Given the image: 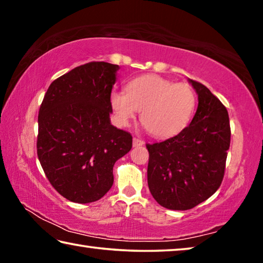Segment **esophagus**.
Masks as SVG:
<instances>
[{
    "instance_id": "esophagus-1",
    "label": "esophagus",
    "mask_w": 263,
    "mask_h": 263,
    "mask_svg": "<svg viewBox=\"0 0 263 263\" xmlns=\"http://www.w3.org/2000/svg\"><path fill=\"white\" fill-rule=\"evenodd\" d=\"M144 140L138 139V138H133V147H140V146L144 145Z\"/></svg>"
}]
</instances>
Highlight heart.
<instances>
[{"mask_svg":"<svg viewBox=\"0 0 263 263\" xmlns=\"http://www.w3.org/2000/svg\"><path fill=\"white\" fill-rule=\"evenodd\" d=\"M110 103L119 124L127 125L141 111L140 121L151 135L168 138L188 125L196 106L194 89L159 75H142L126 84V92L114 91Z\"/></svg>","mask_w":263,"mask_h":263,"instance_id":"obj_1","label":"heart"}]
</instances>
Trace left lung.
<instances>
[{"instance_id": "obj_1", "label": "left lung", "mask_w": 263, "mask_h": 263, "mask_svg": "<svg viewBox=\"0 0 263 263\" xmlns=\"http://www.w3.org/2000/svg\"><path fill=\"white\" fill-rule=\"evenodd\" d=\"M188 81L198 95L189 126L167 140L146 145L149 191L169 210H189L216 193L230 148L228 110L204 84Z\"/></svg>"}]
</instances>
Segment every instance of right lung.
Returning a JSON list of instances; mask_svg holds the SVG:
<instances>
[{"instance_id": "1", "label": "right lung", "mask_w": 263, "mask_h": 263, "mask_svg": "<svg viewBox=\"0 0 263 263\" xmlns=\"http://www.w3.org/2000/svg\"><path fill=\"white\" fill-rule=\"evenodd\" d=\"M118 65L79 66L48 87L38 115L37 154L58 193L80 204L99 201L114 183L112 169L130 152L132 136L111 125V90Z\"/></svg>"}]
</instances>
